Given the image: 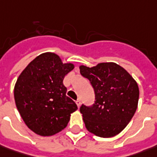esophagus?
Returning <instances> with one entry per match:
<instances>
[{
	"instance_id": "1",
	"label": "esophagus",
	"mask_w": 157,
	"mask_h": 157,
	"mask_svg": "<svg viewBox=\"0 0 157 157\" xmlns=\"http://www.w3.org/2000/svg\"><path fill=\"white\" fill-rule=\"evenodd\" d=\"M75 102H76V104H77V107H78V108H80V107H81V100H77L76 101H75Z\"/></svg>"
}]
</instances>
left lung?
I'll list each match as a JSON object with an SVG mask.
<instances>
[{"mask_svg": "<svg viewBox=\"0 0 157 157\" xmlns=\"http://www.w3.org/2000/svg\"><path fill=\"white\" fill-rule=\"evenodd\" d=\"M81 75L94 88L95 101L82 105L85 127L99 137H113L126 128L138 105L139 88L126 69L115 62H101L94 67L81 65Z\"/></svg>", "mask_w": 157, "mask_h": 157, "instance_id": "8db88e82", "label": "left lung"}]
</instances>
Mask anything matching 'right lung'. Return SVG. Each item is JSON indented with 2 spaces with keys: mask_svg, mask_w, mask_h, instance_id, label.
Masks as SVG:
<instances>
[{
  "mask_svg": "<svg viewBox=\"0 0 157 157\" xmlns=\"http://www.w3.org/2000/svg\"><path fill=\"white\" fill-rule=\"evenodd\" d=\"M74 68L73 63H63L58 55L46 52L29 62L17 78L15 105L25 124L35 134L50 136L62 131L77 109L62 82Z\"/></svg>",
  "mask_w": 157,
  "mask_h": 157,
  "instance_id": "obj_1",
  "label": "right lung"
}]
</instances>
